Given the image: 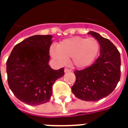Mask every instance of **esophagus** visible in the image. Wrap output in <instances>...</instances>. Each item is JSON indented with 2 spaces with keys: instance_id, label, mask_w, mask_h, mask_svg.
<instances>
[{
  "instance_id": "1",
  "label": "esophagus",
  "mask_w": 128,
  "mask_h": 128,
  "mask_svg": "<svg viewBox=\"0 0 128 128\" xmlns=\"http://www.w3.org/2000/svg\"><path fill=\"white\" fill-rule=\"evenodd\" d=\"M71 70L70 69H68V68H65L64 69V72H70Z\"/></svg>"
}]
</instances>
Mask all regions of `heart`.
<instances>
[{"label":"heart","mask_w":128,"mask_h":128,"mask_svg":"<svg viewBox=\"0 0 128 128\" xmlns=\"http://www.w3.org/2000/svg\"><path fill=\"white\" fill-rule=\"evenodd\" d=\"M100 48L95 38L75 36L66 39L57 46V49L50 48V55L60 64H65L71 58V64L78 68L90 66L96 59Z\"/></svg>","instance_id":"b5f03b06"}]
</instances>
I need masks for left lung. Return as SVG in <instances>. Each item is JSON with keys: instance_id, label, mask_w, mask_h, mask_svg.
Segmentation results:
<instances>
[{"instance_id": "1", "label": "left lung", "mask_w": 128, "mask_h": 128, "mask_svg": "<svg viewBox=\"0 0 128 128\" xmlns=\"http://www.w3.org/2000/svg\"><path fill=\"white\" fill-rule=\"evenodd\" d=\"M100 45V55L94 64L75 70L76 80L71 90L76 97L86 102H96L112 93L121 77V56L108 39L96 32L88 33Z\"/></svg>"}]
</instances>
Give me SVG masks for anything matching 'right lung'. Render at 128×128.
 Listing matches in <instances>:
<instances>
[{
    "label": "right lung",
    "mask_w": 128,
    "mask_h": 128,
    "mask_svg": "<svg viewBox=\"0 0 128 128\" xmlns=\"http://www.w3.org/2000/svg\"><path fill=\"white\" fill-rule=\"evenodd\" d=\"M50 35L33 36L13 48L7 61L8 84L20 101L30 106L48 102L52 86L64 75V68L53 70L48 65Z\"/></svg>",
    "instance_id": "1"
}]
</instances>
